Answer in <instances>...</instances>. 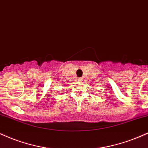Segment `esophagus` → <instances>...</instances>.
Masks as SVG:
<instances>
[{
  "label": "esophagus",
  "instance_id": "34e87169",
  "mask_svg": "<svg viewBox=\"0 0 148 148\" xmlns=\"http://www.w3.org/2000/svg\"><path fill=\"white\" fill-rule=\"evenodd\" d=\"M82 80H83V79H82L81 78H79V79H78V81H82Z\"/></svg>",
  "mask_w": 148,
  "mask_h": 148
}]
</instances>
